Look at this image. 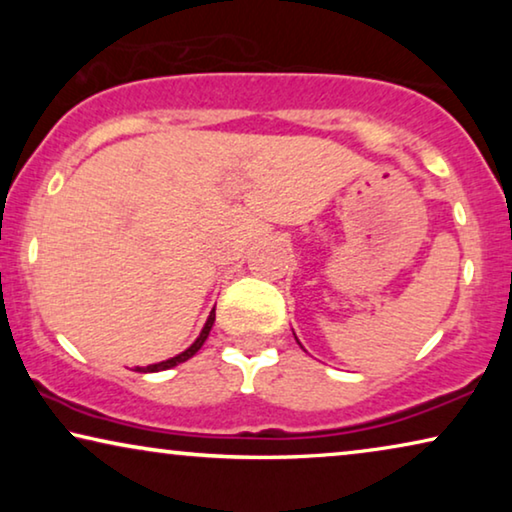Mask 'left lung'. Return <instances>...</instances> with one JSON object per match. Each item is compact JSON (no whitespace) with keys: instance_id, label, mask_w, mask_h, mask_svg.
Here are the masks:
<instances>
[{"instance_id":"obj_1","label":"left lung","mask_w":512,"mask_h":512,"mask_svg":"<svg viewBox=\"0 0 512 512\" xmlns=\"http://www.w3.org/2000/svg\"><path fill=\"white\" fill-rule=\"evenodd\" d=\"M293 335H296V333H293ZM296 340H298V338H296ZM298 345H300V342H298Z\"/></svg>"}]
</instances>
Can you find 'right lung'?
<instances>
[{
  "mask_svg": "<svg viewBox=\"0 0 512 512\" xmlns=\"http://www.w3.org/2000/svg\"><path fill=\"white\" fill-rule=\"evenodd\" d=\"M214 310L209 312V317H207V321H205V326H202V331H200V335L198 338H195V342L188 349H184V352L181 354H177V356H172V359H167V361H160V363H151V366H144V368H135L137 373H158V370H167V368H174V366H179V363H184V361H188L191 359V356H195V352H198V349L205 345V340H207V335H209V331H212V326H214Z\"/></svg>",
  "mask_w": 512,
  "mask_h": 512,
  "instance_id": "obj_1",
  "label": "right lung"
}]
</instances>
